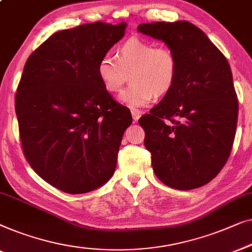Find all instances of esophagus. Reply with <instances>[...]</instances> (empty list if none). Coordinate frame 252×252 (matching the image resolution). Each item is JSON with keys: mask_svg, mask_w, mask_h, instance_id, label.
Returning a JSON list of instances; mask_svg holds the SVG:
<instances>
[{"mask_svg": "<svg viewBox=\"0 0 252 252\" xmlns=\"http://www.w3.org/2000/svg\"><path fill=\"white\" fill-rule=\"evenodd\" d=\"M131 114H132V118L134 121H138L143 113H141L139 109H131Z\"/></svg>", "mask_w": 252, "mask_h": 252, "instance_id": "34e87169", "label": "esophagus"}]
</instances>
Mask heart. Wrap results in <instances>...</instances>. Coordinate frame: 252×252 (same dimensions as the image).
<instances>
[{
    "instance_id": "heart-1",
    "label": "heart",
    "mask_w": 252,
    "mask_h": 252,
    "mask_svg": "<svg viewBox=\"0 0 252 252\" xmlns=\"http://www.w3.org/2000/svg\"><path fill=\"white\" fill-rule=\"evenodd\" d=\"M178 70L177 56L170 48L132 36L116 49V58L105 55L97 65L102 87L118 94L130 74L131 86L120 94V100L130 107H143L171 90Z\"/></svg>"
}]
</instances>
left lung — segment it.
I'll return each mask as SVG.
<instances>
[{"label": "left lung", "instance_id": "8db88e82", "mask_svg": "<svg viewBox=\"0 0 252 252\" xmlns=\"http://www.w3.org/2000/svg\"><path fill=\"white\" fill-rule=\"evenodd\" d=\"M138 32L164 42L178 60L171 90L139 119L153 170L166 186L197 189L218 175L232 151L239 102L231 67L189 21L141 24Z\"/></svg>", "mask_w": 252, "mask_h": 252}]
</instances>
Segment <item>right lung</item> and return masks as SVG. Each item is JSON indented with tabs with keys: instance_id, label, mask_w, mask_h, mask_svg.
Masks as SVG:
<instances>
[{
	"instance_id": "right-lung-1",
	"label": "right lung",
	"mask_w": 252,
	"mask_h": 252,
	"mask_svg": "<svg viewBox=\"0 0 252 252\" xmlns=\"http://www.w3.org/2000/svg\"><path fill=\"white\" fill-rule=\"evenodd\" d=\"M126 28L97 21L59 31L25 63L16 94L21 146L34 171L65 193L91 192L114 175L132 116L102 87L97 65Z\"/></svg>"
}]
</instances>
